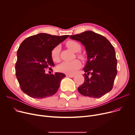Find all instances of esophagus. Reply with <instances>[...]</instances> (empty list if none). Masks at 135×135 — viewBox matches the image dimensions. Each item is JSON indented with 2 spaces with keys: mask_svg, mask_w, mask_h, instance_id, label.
Listing matches in <instances>:
<instances>
[{
  "mask_svg": "<svg viewBox=\"0 0 135 135\" xmlns=\"http://www.w3.org/2000/svg\"><path fill=\"white\" fill-rule=\"evenodd\" d=\"M67 77H69V78H73L74 76V75L72 74H66Z\"/></svg>",
  "mask_w": 135,
  "mask_h": 135,
  "instance_id": "obj_1",
  "label": "esophagus"
}]
</instances>
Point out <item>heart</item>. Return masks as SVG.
<instances>
[{
    "label": "heart",
    "instance_id": "1",
    "mask_svg": "<svg viewBox=\"0 0 135 135\" xmlns=\"http://www.w3.org/2000/svg\"><path fill=\"white\" fill-rule=\"evenodd\" d=\"M66 46L75 52L79 51L81 50V46L78 42L74 40H69L66 42ZM60 46L57 45L55 46L51 51V55L52 59L55 62H58L60 60ZM80 58L83 56L79 55ZM81 63L78 60H74L72 61H64L58 66L57 69L60 72L69 74H74L76 70L79 69Z\"/></svg>",
    "mask_w": 135,
    "mask_h": 135
}]
</instances>
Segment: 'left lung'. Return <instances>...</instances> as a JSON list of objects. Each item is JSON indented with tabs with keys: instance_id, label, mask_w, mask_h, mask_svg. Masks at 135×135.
I'll return each instance as SVG.
<instances>
[{
	"instance_id": "1",
	"label": "left lung",
	"mask_w": 135,
	"mask_h": 135,
	"mask_svg": "<svg viewBox=\"0 0 135 135\" xmlns=\"http://www.w3.org/2000/svg\"><path fill=\"white\" fill-rule=\"evenodd\" d=\"M85 46L88 61L83 68L84 83L78 90L83 96L100 97L112 90L117 74V60L114 47L99 34L87 31L70 35ZM90 74V76L88 75Z\"/></svg>"
}]
</instances>
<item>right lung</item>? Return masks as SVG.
I'll use <instances>...</instances> for the list:
<instances>
[{"label": "right lung", "instance_id": "right-lung-1", "mask_svg": "<svg viewBox=\"0 0 135 135\" xmlns=\"http://www.w3.org/2000/svg\"><path fill=\"white\" fill-rule=\"evenodd\" d=\"M69 37L39 33L28 37L21 44L17 52L16 76L21 89L34 98H43L55 95L61 80L62 73H45V69L55 66L52 50Z\"/></svg>", "mask_w": 135, "mask_h": 135}]
</instances>
